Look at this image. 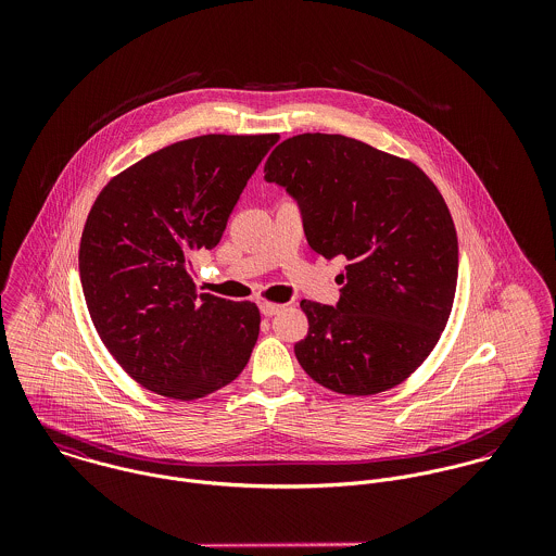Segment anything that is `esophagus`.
<instances>
[{"instance_id":"esophagus-1","label":"esophagus","mask_w":556,"mask_h":556,"mask_svg":"<svg viewBox=\"0 0 556 556\" xmlns=\"http://www.w3.org/2000/svg\"><path fill=\"white\" fill-rule=\"evenodd\" d=\"M282 308H285L282 304H274V302H263V304H261V313H263L265 317H274V315H278Z\"/></svg>"}]
</instances>
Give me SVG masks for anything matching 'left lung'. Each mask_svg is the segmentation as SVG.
I'll return each instance as SVG.
<instances>
[{
	"label": "left lung",
	"mask_w": 556,
	"mask_h": 556,
	"mask_svg": "<svg viewBox=\"0 0 556 556\" xmlns=\"http://www.w3.org/2000/svg\"><path fill=\"white\" fill-rule=\"evenodd\" d=\"M265 179L298 199L315 252L349 261L336 308L300 304V366L344 396L396 388L432 353L454 306L458 236L443 194L415 162L320 132L282 141Z\"/></svg>",
	"instance_id": "1"
}]
</instances>
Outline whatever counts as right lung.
I'll return each mask as SVG.
<instances>
[{
    "instance_id": "right-lung-1",
    "label": "right lung",
    "mask_w": 556,
    "mask_h": 556,
    "mask_svg": "<svg viewBox=\"0 0 556 556\" xmlns=\"http://www.w3.org/2000/svg\"><path fill=\"white\" fill-rule=\"evenodd\" d=\"M278 135H203L115 175L80 236L83 295L115 362L143 388L197 400L236 381L258 338L252 302L199 293L190 261L212 250Z\"/></svg>"
}]
</instances>
